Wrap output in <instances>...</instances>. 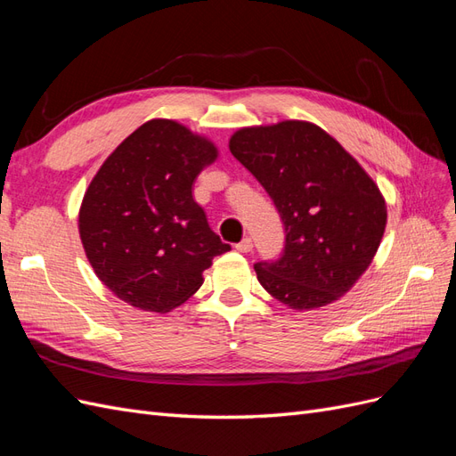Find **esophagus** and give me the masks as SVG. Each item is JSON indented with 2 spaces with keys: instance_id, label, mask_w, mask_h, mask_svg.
Wrapping results in <instances>:
<instances>
[{
  "instance_id": "obj_1",
  "label": "esophagus",
  "mask_w": 456,
  "mask_h": 456,
  "mask_svg": "<svg viewBox=\"0 0 456 456\" xmlns=\"http://www.w3.org/2000/svg\"><path fill=\"white\" fill-rule=\"evenodd\" d=\"M236 249H238L240 253H251V251H253V241H251V238H243V240L236 245Z\"/></svg>"
}]
</instances>
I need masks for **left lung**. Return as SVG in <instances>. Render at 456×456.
Returning <instances> with one entry per match:
<instances>
[{
	"instance_id": "obj_1",
	"label": "left lung",
	"mask_w": 456,
	"mask_h": 456,
	"mask_svg": "<svg viewBox=\"0 0 456 456\" xmlns=\"http://www.w3.org/2000/svg\"><path fill=\"white\" fill-rule=\"evenodd\" d=\"M230 151L268 191L285 228L281 256L255 265L260 285L293 310L342 297L382 240L386 203L379 186L333 136L308 121L240 129Z\"/></svg>"
}]
</instances>
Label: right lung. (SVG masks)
I'll use <instances>...</instances> for the list:
<instances>
[{"instance_id":"1","label":"right lung","mask_w":456,"mask_h":456,"mask_svg":"<svg viewBox=\"0 0 456 456\" xmlns=\"http://www.w3.org/2000/svg\"><path fill=\"white\" fill-rule=\"evenodd\" d=\"M216 148L171 119H151L102 163L79 209V236L99 280L131 306L165 314L203 283L230 245L207 223L191 184Z\"/></svg>"}]
</instances>
